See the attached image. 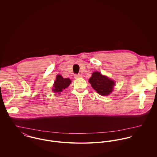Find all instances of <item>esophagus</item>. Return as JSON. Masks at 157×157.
Listing matches in <instances>:
<instances>
[{
  "instance_id": "34e87169",
  "label": "esophagus",
  "mask_w": 157,
  "mask_h": 157,
  "mask_svg": "<svg viewBox=\"0 0 157 157\" xmlns=\"http://www.w3.org/2000/svg\"><path fill=\"white\" fill-rule=\"evenodd\" d=\"M74 77H75V78H79L82 77V75L80 74H75Z\"/></svg>"
}]
</instances>
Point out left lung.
<instances>
[{
	"label": "left lung",
	"instance_id": "1",
	"mask_svg": "<svg viewBox=\"0 0 157 157\" xmlns=\"http://www.w3.org/2000/svg\"><path fill=\"white\" fill-rule=\"evenodd\" d=\"M89 82L93 89L103 96L109 95L113 91V86L115 84L113 80L97 71L94 72L92 74Z\"/></svg>",
	"mask_w": 157,
	"mask_h": 157
}]
</instances>
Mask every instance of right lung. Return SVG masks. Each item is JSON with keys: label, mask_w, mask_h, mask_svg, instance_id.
<instances>
[{"label": "right lung", "mask_w": 157, "mask_h": 157, "mask_svg": "<svg viewBox=\"0 0 157 157\" xmlns=\"http://www.w3.org/2000/svg\"><path fill=\"white\" fill-rule=\"evenodd\" d=\"M71 80L68 78H64L61 75H57L53 85L52 91L55 93L60 94L63 90L66 89L71 84Z\"/></svg>", "instance_id": "obj_1"}]
</instances>
